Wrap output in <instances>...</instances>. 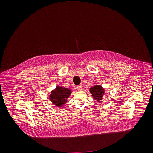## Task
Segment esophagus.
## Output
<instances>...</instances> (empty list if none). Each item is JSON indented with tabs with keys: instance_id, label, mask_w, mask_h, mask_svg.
<instances>
[{
	"instance_id": "1",
	"label": "esophagus",
	"mask_w": 153,
	"mask_h": 153,
	"mask_svg": "<svg viewBox=\"0 0 153 153\" xmlns=\"http://www.w3.org/2000/svg\"><path fill=\"white\" fill-rule=\"evenodd\" d=\"M83 87H82V85H78L77 87H76V89L78 90V91H82V90H83Z\"/></svg>"
}]
</instances>
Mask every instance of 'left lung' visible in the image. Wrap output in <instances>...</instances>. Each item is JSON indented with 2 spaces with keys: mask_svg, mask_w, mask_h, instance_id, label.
<instances>
[{
  "mask_svg": "<svg viewBox=\"0 0 153 153\" xmlns=\"http://www.w3.org/2000/svg\"><path fill=\"white\" fill-rule=\"evenodd\" d=\"M89 91L95 100L100 102V101L102 100V97L104 95V89L101 86L98 85H95L94 87L90 88Z\"/></svg>",
  "mask_w": 153,
  "mask_h": 153,
  "instance_id": "8db88e82",
  "label": "left lung"
}]
</instances>
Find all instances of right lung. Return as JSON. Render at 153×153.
<instances>
[{
	"label": "right lung",
	"mask_w": 153,
	"mask_h": 153,
	"mask_svg": "<svg viewBox=\"0 0 153 153\" xmlns=\"http://www.w3.org/2000/svg\"><path fill=\"white\" fill-rule=\"evenodd\" d=\"M71 90L62 87H58L51 92L49 96L50 101L56 107H62L67 102Z\"/></svg>",
	"instance_id": "obj_1"
}]
</instances>
